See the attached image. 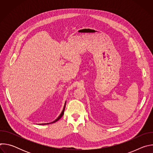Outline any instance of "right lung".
Here are the masks:
<instances>
[{
	"instance_id": "1",
	"label": "right lung",
	"mask_w": 153,
	"mask_h": 153,
	"mask_svg": "<svg viewBox=\"0 0 153 153\" xmlns=\"http://www.w3.org/2000/svg\"><path fill=\"white\" fill-rule=\"evenodd\" d=\"M65 104H66V103H65ZM65 106H64V108H63V111H62V112L61 113V114H60V116L57 117V119H56L54 121H53V122H51V123H46V124H50V123H54V122H57V121H58L62 117V116L63 115V113H64V111H65ZM42 125H45V124H42Z\"/></svg>"
}]
</instances>
